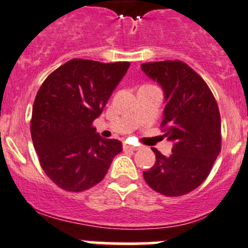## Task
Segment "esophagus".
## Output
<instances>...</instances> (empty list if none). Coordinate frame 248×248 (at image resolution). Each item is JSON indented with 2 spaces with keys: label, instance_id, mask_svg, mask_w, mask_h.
Here are the masks:
<instances>
[{
  "label": "esophagus",
  "instance_id": "1",
  "mask_svg": "<svg viewBox=\"0 0 248 248\" xmlns=\"http://www.w3.org/2000/svg\"><path fill=\"white\" fill-rule=\"evenodd\" d=\"M124 150H130V152H134V150H138V147H134L132 144H128V143H124Z\"/></svg>",
  "mask_w": 248,
  "mask_h": 248
}]
</instances>
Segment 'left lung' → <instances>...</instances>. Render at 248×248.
<instances>
[{
  "mask_svg": "<svg viewBox=\"0 0 248 248\" xmlns=\"http://www.w3.org/2000/svg\"><path fill=\"white\" fill-rule=\"evenodd\" d=\"M141 69L163 87L167 105L161 127L173 141L168 157L152 148L156 162L143 171L144 181L167 197L186 195L205 181L220 153L217 101L204 79L184 62H144Z\"/></svg>",
  "mask_w": 248,
  "mask_h": 248,
  "instance_id": "1",
  "label": "left lung"
}]
</instances>
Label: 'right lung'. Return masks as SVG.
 I'll use <instances>...</instances> for the list:
<instances>
[{"label":"right lung","mask_w":248,"mask_h":248,"mask_svg":"<svg viewBox=\"0 0 248 248\" xmlns=\"http://www.w3.org/2000/svg\"><path fill=\"white\" fill-rule=\"evenodd\" d=\"M129 62L71 59L47 76L35 98L30 132L39 163L56 186L81 192L104 179L122 143L104 139L101 114Z\"/></svg>","instance_id":"obj_1"}]
</instances>
